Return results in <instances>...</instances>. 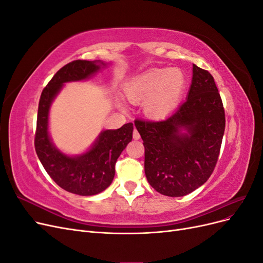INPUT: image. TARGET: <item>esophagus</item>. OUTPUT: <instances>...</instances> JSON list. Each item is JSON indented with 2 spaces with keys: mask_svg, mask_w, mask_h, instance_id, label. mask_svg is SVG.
<instances>
[{
  "mask_svg": "<svg viewBox=\"0 0 263 263\" xmlns=\"http://www.w3.org/2000/svg\"><path fill=\"white\" fill-rule=\"evenodd\" d=\"M133 137H134L135 140H138V139L140 138V135H139V133H138L137 129H134V132H133Z\"/></svg>",
  "mask_w": 263,
  "mask_h": 263,
  "instance_id": "34e87169",
  "label": "esophagus"
}]
</instances>
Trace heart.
I'll return each mask as SVG.
<instances>
[{
	"instance_id": "heart-1",
	"label": "heart",
	"mask_w": 263,
	"mask_h": 263,
	"mask_svg": "<svg viewBox=\"0 0 263 263\" xmlns=\"http://www.w3.org/2000/svg\"><path fill=\"white\" fill-rule=\"evenodd\" d=\"M186 86L180 69H153L141 73L126 85V95L133 103H144L150 117H163L178 106Z\"/></svg>"
}]
</instances>
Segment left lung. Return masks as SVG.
I'll list each match as a JSON object with an SVG mask.
<instances>
[{"mask_svg": "<svg viewBox=\"0 0 263 263\" xmlns=\"http://www.w3.org/2000/svg\"><path fill=\"white\" fill-rule=\"evenodd\" d=\"M225 122L213 76L193 65L187 99L176 112L164 121H135L144 140L149 184L171 197L184 196L203 185L217 163Z\"/></svg>", "mask_w": 263, "mask_h": 263, "instance_id": "left-lung-1", "label": "left lung"}]
</instances>
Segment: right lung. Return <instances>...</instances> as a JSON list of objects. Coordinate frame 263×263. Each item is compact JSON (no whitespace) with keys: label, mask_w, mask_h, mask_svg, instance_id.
I'll list each match as a JSON object with an SVG mask.
<instances>
[{"label":"right lung","mask_w":263,"mask_h":263,"mask_svg":"<svg viewBox=\"0 0 263 263\" xmlns=\"http://www.w3.org/2000/svg\"><path fill=\"white\" fill-rule=\"evenodd\" d=\"M103 61L74 60L62 67L46 85L38 104L35 150L50 178L70 193L89 196L103 192L115 176V163L122 151L133 138V124L127 123L118 129H107L100 134L86 153L70 157L55 148L48 133L49 108L62 85L81 81L97 73Z\"/></svg>","instance_id":"obj_1"}]
</instances>
